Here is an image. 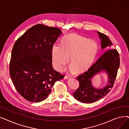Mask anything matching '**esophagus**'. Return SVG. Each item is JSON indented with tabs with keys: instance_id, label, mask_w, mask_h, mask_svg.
Here are the masks:
<instances>
[{
	"instance_id": "obj_1",
	"label": "esophagus",
	"mask_w": 129,
	"mask_h": 129,
	"mask_svg": "<svg viewBox=\"0 0 129 129\" xmlns=\"http://www.w3.org/2000/svg\"><path fill=\"white\" fill-rule=\"evenodd\" d=\"M70 78V76H67V75H66L65 77H64V79H68V78Z\"/></svg>"
}]
</instances>
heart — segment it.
<instances>
[{"instance_id":"b5f03b06","label":"heart","mask_w":129,"mask_h":129,"mask_svg":"<svg viewBox=\"0 0 129 129\" xmlns=\"http://www.w3.org/2000/svg\"><path fill=\"white\" fill-rule=\"evenodd\" d=\"M98 50V45L94 41L75 33L70 34L61 40L60 46H52V63L54 69L61 71L70 57L71 71L81 73L90 67Z\"/></svg>"}]
</instances>
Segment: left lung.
I'll return each instance as SVG.
<instances>
[{
  "instance_id": "8db88e82",
  "label": "left lung",
  "mask_w": 129,
  "mask_h": 129,
  "mask_svg": "<svg viewBox=\"0 0 129 129\" xmlns=\"http://www.w3.org/2000/svg\"><path fill=\"white\" fill-rule=\"evenodd\" d=\"M101 39L103 49L110 46L112 43L106 35L97 32ZM119 53L116 49L107 50L86 72L76 77L79 82L78 89L73 95L77 100L84 103H92L99 100L109 93L113 86L120 66ZM105 70L108 74L109 84L102 89H95L91 85V78L96 73Z\"/></svg>"
}]
</instances>
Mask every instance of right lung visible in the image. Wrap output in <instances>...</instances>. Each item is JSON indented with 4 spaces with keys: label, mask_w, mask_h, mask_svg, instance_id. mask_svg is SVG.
Instances as JSON below:
<instances>
[{
    "label": "right lung",
    "mask_w": 129,
    "mask_h": 129,
    "mask_svg": "<svg viewBox=\"0 0 129 129\" xmlns=\"http://www.w3.org/2000/svg\"><path fill=\"white\" fill-rule=\"evenodd\" d=\"M62 32L56 27L33 26L19 38L12 50L9 73L19 93L31 102L46 99L52 87L64 77L53 68L51 50Z\"/></svg>",
    "instance_id": "1"
}]
</instances>
